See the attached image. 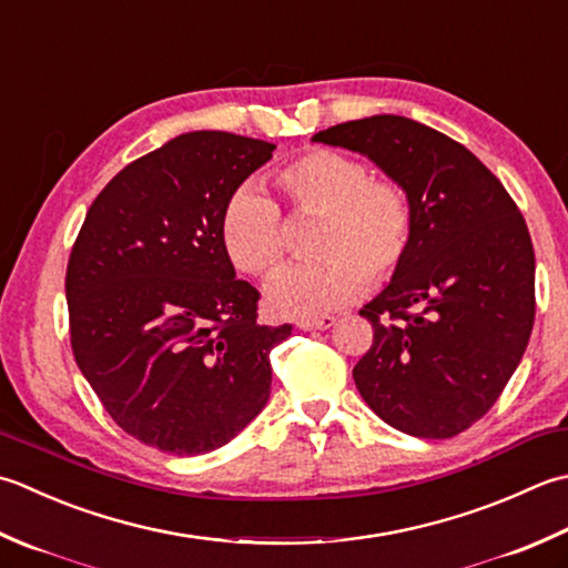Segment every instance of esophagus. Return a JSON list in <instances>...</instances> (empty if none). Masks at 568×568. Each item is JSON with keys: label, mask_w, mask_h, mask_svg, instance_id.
Masks as SVG:
<instances>
[{"label": "esophagus", "mask_w": 568, "mask_h": 568, "mask_svg": "<svg viewBox=\"0 0 568 568\" xmlns=\"http://www.w3.org/2000/svg\"><path fill=\"white\" fill-rule=\"evenodd\" d=\"M335 317L332 315H322V317H310V320H297L295 327L303 329V332H313V329H329L335 325Z\"/></svg>", "instance_id": "esophagus-1"}]
</instances>
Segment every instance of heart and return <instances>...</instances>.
Masks as SVG:
<instances>
[{"mask_svg": "<svg viewBox=\"0 0 568 568\" xmlns=\"http://www.w3.org/2000/svg\"><path fill=\"white\" fill-rule=\"evenodd\" d=\"M293 219L317 216L310 251L317 258L277 273L265 287L273 313L317 317L392 281L414 246V206L406 189L369 172L339 150H307L275 172ZM219 241L231 265L265 277L285 258V224L271 196L251 184L233 192L219 219Z\"/></svg>", "mask_w": 568, "mask_h": 568, "instance_id": "obj_1", "label": "heart"}]
</instances>
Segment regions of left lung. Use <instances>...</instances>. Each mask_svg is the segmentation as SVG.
Returning a JSON list of instances; mask_svg holds the SVG:
<instances>
[{
    "label": "left lung",
    "mask_w": 568,
    "mask_h": 568,
    "mask_svg": "<svg viewBox=\"0 0 568 568\" xmlns=\"http://www.w3.org/2000/svg\"><path fill=\"white\" fill-rule=\"evenodd\" d=\"M313 140L366 154L414 206L406 263L359 310L374 342L354 366V384L396 430L458 436L503 394L535 325L525 216L468 148L416 120L372 115Z\"/></svg>",
    "instance_id": "1"
}]
</instances>
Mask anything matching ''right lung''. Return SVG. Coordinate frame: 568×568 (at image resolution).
<instances>
[{
  "mask_svg": "<svg viewBox=\"0 0 568 568\" xmlns=\"http://www.w3.org/2000/svg\"><path fill=\"white\" fill-rule=\"evenodd\" d=\"M275 144L199 130L130 162L95 196L65 271L78 369L144 446H226L271 396V349L293 325H258L261 293L219 241L226 199Z\"/></svg>",
  "mask_w": 568,
  "mask_h": 568,
  "instance_id": "obj_1",
  "label": "right lung"
}]
</instances>
